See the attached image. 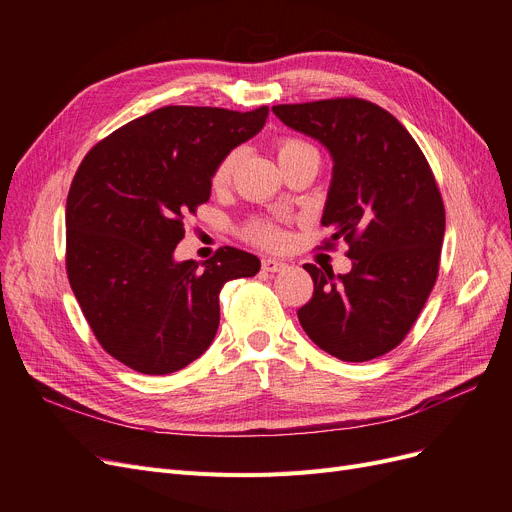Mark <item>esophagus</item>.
<instances>
[{
	"label": "esophagus",
	"instance_id": "34e87169",
	"mask_svg": "<svg viewBox=\"0 0 512 512\" xmlns=\"http://www.w3.org/2000/svg\"><path fill=\"white\" fill-rule=\"evenodd\" d=\"M261 265H263V270H265V272H272V274L282 272L284 267H286V263H284V261L274 259V257H267V259H263V261H261Z\"/></svg>",
	"mask_w": 512,
	"mask_h": 512
}]
</instances>
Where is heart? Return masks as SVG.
I'll list each match as a JSON object with an SVG mask.
<instances>
[{"instance_id":"b5f03b06","label":"heart","mask_w":512,"mask_h":512,"mask_svg":"<svg viewBox=\"0 0 512 512\" xmlns=\"http://www.w3.org/2000/svg\"><path fill=\"white\" fill-rule=\"evenodd\" d=\"M276 157L280 161V168H284L303 157H319V153L311 143H307L303 139L280 137L276 141ZM238 159H240V149H232L218 161V166H215V170L211 174V184L215 188H224L232 180ZM247 234L251 240H255V242H259V245H265V247H278L284 242V232L280 230L278 224H274L270 220H253L247 226Z\"/></svg>"}]
</instances>
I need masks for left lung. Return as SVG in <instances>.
<instances>
[{
  "instance_id": "obj_1",
  "label": "left lung",
  "mask_w": 512,
  "mask_h": 512,
  "mask_svg": "<svg viewBox=\"0 0 512 512\" xmlns=\"http://www.w3.org/2000/svg\"><path fill=\"white\" fill-rule=\"evenodd\" d=\"M292 130L324 145L334 161L321 226L326 249L348 245L353 270L303 265L313 297L299 321L321 351L363 363L396 348L432 292L446 213L434 172L409 130L359 97L274 105Z\"/></svg>"
}]
</instances>
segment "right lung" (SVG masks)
<instances>
[{
    "instance_id": "right-lung-1",
    "label": "right lung",
    "mask_w": 512,
    "mask_h": 512,
    "mask_svg": "<svg viewBox=\"0 0 512 512\" xmlns=\"http://www.w3.org/2000/svg\"><path fill=\"white\" fill-rule=\"evenodd\" d=\"M270 107L166 105L99 141L66 201V272L103 351L166 375L199 359L220 326V290L261 261L222 247L176 261L184 215L209 201L218 161L263 128Z\"/></svg>"
}]
</instances>
